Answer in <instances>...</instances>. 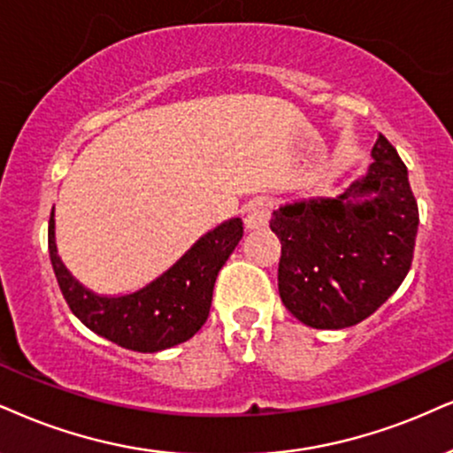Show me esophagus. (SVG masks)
Instances as JSON below:
<instances>
[{
	"label": "esophagus",
	"mask_w": 453,
	"mask_h": 453,
	"mask_svg": "<svg viewBox=\"0 0 453 453\" xmlns=\"http://www.w3.org/2000/svg\"><path fill=\"white\" fill-rule=\"evenodd\" d=\"M269 216H271L269 201H265V199L250 201L248 208H245V218H243L245 228H248V231H256V228L266 226Z\"/></svg>",
	"instance_id": "1"
}]
</instances>
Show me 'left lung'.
I'll return each instance as SVG.
<instances>
[{
    "label": "left lung",
    "mask_w": 453,
    "mask_h": 453,
    "mask_svg": "<svg viewBox=\"0 0 453 453\" xmlns=\"http://www.w3.org/2000/svg\"><path fill=\"white\" fill-rule=\"evenodd\" d=\"M373 161L338 197H311L273 211L281 242L279 296L315 329L357 326L397 292L410 273L418 203L397 149L382 134Z\"/></svg>",
    "instance_id": "left-lung-1"
}]
</instances>
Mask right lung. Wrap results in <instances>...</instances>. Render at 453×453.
I'll return each mask as SVG.
<instances>
[{
	"instance_id": "1",
	"label": "right lung",
	"mask_w": 453,
	"mask_h": 453,
	"mask_svg": "<svg viewBox=\"0 0 453 453\" xmlns=\"http://www.w3.org/2000/svg\"><path fill=\"white\" fill-rule=\"evenodd\" d=\"M242 237V218L225 220L201 235L147 286L130 294L107 296L88 289L63 265L56 250L54 208L48 226L50 260L73 315L98 336L138 353L172 349L199 332L210 315L218 271Z\"/></svg>"
}]
</instances>
